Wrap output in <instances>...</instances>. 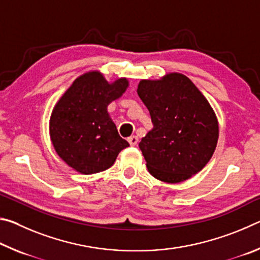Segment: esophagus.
I'll return each instance as SVG.
<instances>
[{
    "mask_svg": "<svg viewBox=\"0 0 260 260\" xmlns=\"http://www.w3.org/2000/svg\"><path fill=\"white\" fill-rule=\"evenodd\" d=\"M127 141H128L131 146H135V144H138V141H139V139H138V136L132 135V136H129L128 139H127Z\"/></svg>",
    "mask_w": 260,
    "mask_h": 260,
    "instance_id": "1",
    "label": "esophagus"
}]
</instances>
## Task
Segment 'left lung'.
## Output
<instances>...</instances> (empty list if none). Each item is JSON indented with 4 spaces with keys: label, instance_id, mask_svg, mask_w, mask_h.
Wrapping results in <instances>:
<instances>
[{
    "label": "left lung",
    "instance_id": "8db88e82",
    "mask_svg": "<svg viewBox=\"0 0 260 260\" xmlns=\"http://www.w3.org/2000/svg\"><path fill=\"white\" fill-rule=\"evenodd\" d=\"M138 94L153 124L139 143L150 174L177 183L199 173L212 157L219 134L206 99L180 73L167 74L161 80H142Z\"/></svg>",
    "mask_w": 260,
    "mask_h": 260
}]
</instances>
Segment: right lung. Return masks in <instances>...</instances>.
Segmentation results:
<instances>
[{
  "instance_id": "add662e5",
  "label": "right lung",
  "mask_w": 260,
  "mask_h": 260,
  "mask_svg": "<svg viewBox=\"0 0 260 260\" xmlns=\"http://www.w3.org/2000/svg\"><path fill=\"white\" fill-rule=\"evenodd\" d=\"M128 86L126 79L113 83L99 72L79 77L56 104L50 118V138L58 156L82 174L111 167L122 149L129 146L120 138L107 111Z\"/></svg>"
}]
</instances>
